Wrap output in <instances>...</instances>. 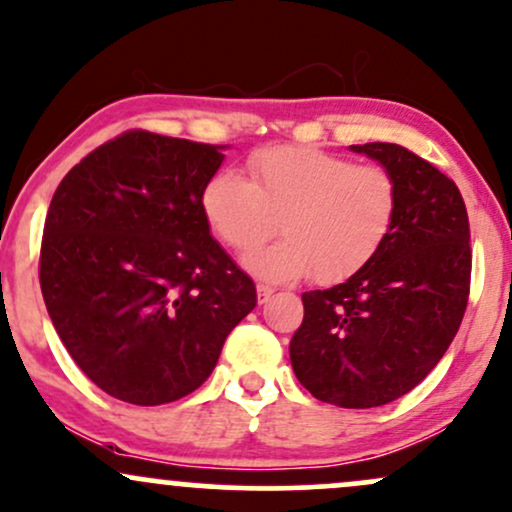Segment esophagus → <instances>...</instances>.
Listing matches in <instances>:
<instances>
[{
    "instance_id": "obj_1",
    "label": "esophagus",
    "mask_w": 512,
    "mask_h": 512,
    "mask_svg": "<svg viewBox=\"0 0 512 512\" xmlns=\"http://www.w3.org/2000/svg\"><path fill=\"white\" fill-rule=\"evenodd\" d=\"M272 296H274V286H269V284H257V301H260V303L264 305Z\"/></svg>"
}]
</instances>
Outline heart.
I'll return each mask as SVG.
<instances>
[{
	"label": "heart",
	"instance_id": "1",
	"mask_svg": "<svg viewBox=\"0 0 512 512\" xmlns=\"http://www.w3.org/2000/svg\"><path fill=\"white\" fill-rule=\"evenodd\" d=\"M248 166L252 180L233 168L211 173L199 209L211 233L238 252L264 243L276 226L284 231V240L245 257L262 279L313 274L337 284L366 267L395 228L399 187L383 166H356L313 146H269Z\"/></svg>",
	"mask_w": 512,
	"mask_h": 512
}]
</instances>
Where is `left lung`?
<instances>
[{"mask_svg":"<svg viewBox=\"0 0 512 512\" xmlns=\"http://www.w3.org/2000/svg\"><path fill=\"white\" fill-rule=\"evenodd\" d=\"M395 175L392 233L344 284L303 293L291 339L296 378L320 402L370 409L407 395L438 366L469 298V219L457 185L399 144H354Z\"/></svg>","mask_w":512,"mask_h":512,"instance_id":"8db88e82","label":"left lung"}]
</instances>
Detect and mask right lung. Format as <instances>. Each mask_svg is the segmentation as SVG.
Here are the masks:
<instances>
[{"label":"right lung","instance_id":"add662e5","mask_svg":"<svg viewBox=\"0 0 512 512\" xmlns=\"http://www.w3.org/2000/svg\"><path fill=\"white\" fill-rule=\"evenodd\" d=\"M221 149L129 129L52 195L40 289L69 356L110 397L156 407L195 392L257 305L199 209Z\"/></svg>","mask_w":512,"mask_h":512}]
</instances>
